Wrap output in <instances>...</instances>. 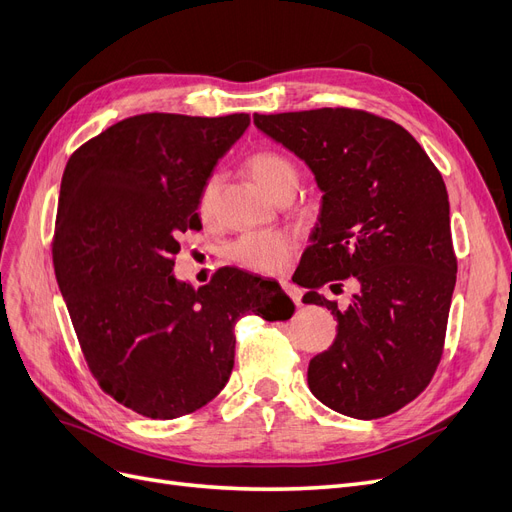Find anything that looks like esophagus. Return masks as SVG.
<instances>
[{
  "label": "esophagus",
  "mask_w": 512,
  "mask_h": 512,
  "mask_svg": "<svg viewBox=\"0 0 512 512\" xmlns=\"http://www.w3.org/2000/svg\"><path fill=\"white\" fill-rule=\"evenodd\" d=\"M282 289H285V293L293 299L295 306H301V291L295 285H291V282H282Z\"/></svg>",
  "instance_id": "34e87169"
}]
</instances>
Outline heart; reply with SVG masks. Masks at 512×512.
I'll return each instance as SVG.
<instances>
[{
  "label": "heart",
  "mask_w": 512,
  "mask_h": 512,
  "mask_svg": "<svg viewBox=\"0 0 512 512\" xmlns=\"http://www.w3.org/2000/svg\"><path fill=\"white\" fill-rule=\"evenodd\" d=\"M251 177L263 192L272 198L280 192L285 185L297 183V168L295 164L276 149H259L246 160ZM219 177H208L200 189L198 196V213L204 221L213 219L217 211V196H219ZM295 240L285 232H259V234H246L238 238L230 246V257L240 263L242 268H249L261 274H276L289 257L293 255Z\"/></svg>",
  "instance_id": "obj_1"
}]
</instances>
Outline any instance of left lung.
I'll list each match as a JSON object with an SVG mask.
<instances>
[{"mask_svg":"<svg viewBox=\"0 0 512 512\" xmlns=\"http://www.w3.org/2000/svg\"><path fill=\"white\" fill-rule=\"evenodd\" d=\"M253 122L304 160L323 192L297 268L310 289L304 304L337 316L333 346L308 367L312 394L356 420L399 411L437 371L456 287L441 173L403 126L361 109L255 113ZM350 275L362 291L339 311L317 289Z\"/></svg>","mask_w":512,"mask_h":512,"instance_id":"obj_1","label":"left lung"}]
</instances>
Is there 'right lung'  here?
<instances>
[{
    "label": "right lung",
    "mask_w": 512,
    "mask_h": 512,
    "mask_svg": "<svg viewBox=\"0 0 512 512\" xmlns=\"http://www.w3.org/2000/svg\"><path fill=\"white\" fill-rule=\"evenodd\" d=\"M249 124V113H141L65 166L56 282L99 386L145 418H181L215 399L234 369L240 316L272 323L295 312L278 282L238 268L200 289L173 274L179 236L202 227V185Z\"/></svg>",
    "instance_id": "right-lung-1"
}]
</instances>
